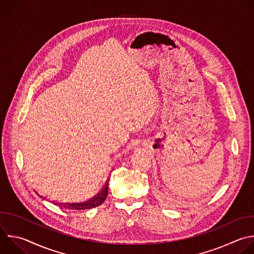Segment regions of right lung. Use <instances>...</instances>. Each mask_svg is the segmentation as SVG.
Masks as SVG:
<instances>
[{"label":"right lung","instance_id":"1","mask_svg":"<svg viewBox=\"0 0 254 254\" xmlns=\"http://www.w3.org/2000/svg\"><path fill=\"white\" fill-rule=\"evenodd\" d=\"M109 190V183L106 184V186L104 187V189L98 193L96 194L94 197H92L91 199L84 200V201H57L54 202V204L62 207V208H66V209H73V210H83V209H91L94 207H97L99 205H101L107 198L108 196V191ZM39 196H41L42 198H44L42 195L38 194Z\"/></svg>","mask_w":254,"mask_h":254}]
</instances>
